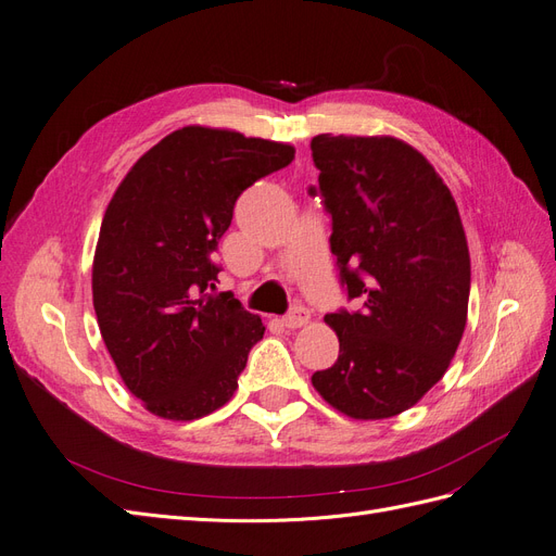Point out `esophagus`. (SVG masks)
I'll return each mask as SVG.
<instances>
[{
    "instance_id": "1",
    "label": "esophagus",
    "mask_w": 556,
    "mask_h": 556,
    "mask_svg": "<svg viewBox=\"0 0 556 556\" xmlns=\"http://www.w3.org/2000/svg\"><path fill=\"white\" fill-rule=\"evenodd\" d=\"M311 323V311L304 306H294L288 315L282 317V325L288 329H301Z\"/></svg>"
}]
</instances>
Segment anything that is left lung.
Masks as SVG:
<instances>
[{
	"label": "left lung",
	"instance_id": "left-lung-1",
	"mask_svg": "<svg viewBox=\"0 0 556 556\" xmlns=\"http://www.w3.org/2000/svg\"><path fill=\"white\" fill-rule=\"evenodd\" d=\"M333 220L331 252L357 313H331L339 359L315 392L350 419H387L439 382L468 317L470 257L457 201L429 160L390 134L311 141Z\"/></svg>",
	"mask_w": 556,
	"mask_h": 556
}]
</instances>
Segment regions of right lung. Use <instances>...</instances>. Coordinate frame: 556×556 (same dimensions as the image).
Instances as JSON below:
<instances>
[{
    "label": "right lung",
    "instance_id": "right-lung-1",
    "mask_svg": "<svg viewBox=\"0 0 556 556\" xmlns=\"http://www.w3.org/2000/svg\"><path fill=\"white\" fill-rule=\"evenodd\" d=\"M294 160V146L188 125L134 162L111 197L92 260L99 331L148 413L190 422L237 392L264 336L231 294L208 296L211 252L239 194Z\"/></svg>",
    "mask_w": 556,
    "mask_h": 556
}]
</instances>
